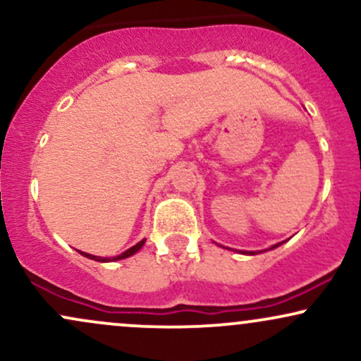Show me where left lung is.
Masks as SVG:
<instances>
[{
  "instance_id": "left-lung-1",
  "label": "left lung",
  "mask_w": 361,
  "mask_h": 361,
  "mask_svg": "<svg viewBox=\"0 0 361 361\" xmlns=\"http://www.w3.org/2000/svg\"><path fill=\"white\" fill-rule=\"evenodd\" d=\"M280 244H281V243H279V244H275V246H271V247H270V250H273V247H279V246H280ZM243 255H255V252H252V251H251V252H250V251H247V252H246V251H243Z\"/></svg>"
}]
</instances>
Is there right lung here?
I'll return each instance as SVG.
<instances>
[{
  "label": "right lung",
  "instance_id": "obj_1",
  "mask_svg": "<svg viewBox=\"0 0 361 361\" xmlns=\"http://www.w3.org/2000/svg\"><path fill=\"white\" fill-rule=\"evenodd\" d=\"M144 243H146V239H142V241H139L137 244H135V246H132V247H128L127 251H123L122 255H118V256H114V258H102V256H94V255H88V252H82V251H80L82 256H86V258H90V259H94V261H102V263H106V261H117V259H123V258H128V256H132V255H135V252H137L140 247L144 246Z\"/></svg>",
  "mask_w": 361,
  "mask_h": 361
}]
</instances>
